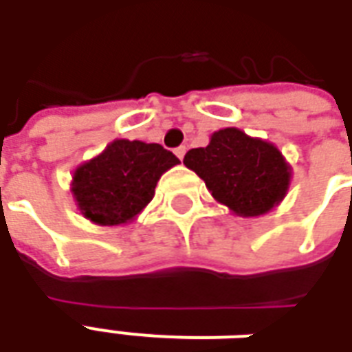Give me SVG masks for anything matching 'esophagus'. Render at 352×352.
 Here are the masks:
<instances>
[{"label": "esophagus", "instance_id": "1", "mask_svg": "<svg viewBox=\"0 0 352 352\" xmlns=\"http://www.w3.org/2000/svg\"><path fill=\"white\" fill-rule=\"evenodd\" d=\"M184 153H186V146H177V148H175V154H177V158H179V160H183Z\"/></svg>", "mask_w": 352, "mask_h": 352}]
</instances>
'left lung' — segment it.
Returning <instances> with one entry per match:
<instances>
[{"label":"left lung","mask_w":352,"mask_h":352,"mask_svg":"<svg viewBox=\"0 0 352 352\" xmlns=\"http://www.w3.org/2000/svg\"><path fill=\"white\" fill-rule=\"evenodd\" d=\"M183 164L204 179L219 204L243 219L279 206L292 179V168L277 146L239 128L214 131L209 145L190 148Z\"/></svg>","instance_id":"obj_1"}]
</instances>
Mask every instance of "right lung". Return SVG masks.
<instances>
[{
  "label": "right lung",
  "mask_w": 352,
  "mask_h": 352,
  "mask_svg": "<svg viewBox=\"0 0 352 352\" xmlns=\"http://www.w3.org/2000/svg\"><path fill=\"white\" fill-rule=\"evenodd\" d=\"M177 164L175 154L158 143L115 139L73 171L75 206L98 226L128 224L151 204L156 183Z\"/></svg>",
  "instance_id": "obj_1"
}]
</instances>
